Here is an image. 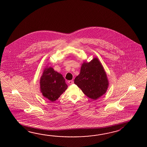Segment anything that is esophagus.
Masks as SVG:
<instances>
[{
    "label": "esophagus",
    "instance_id": "obj_1",
    "mask_svg": "<svg viewBox=\"0 0 147 147\" xmlns=\"http://www.w3.org/2000/svg\"><path fill=\"white\" fill-rule=\"evenodd\" d=\"M68 82L70 84H74V81H73V80H69V81H68Z\"/></svg>",
    "mask_w": 147,
    "mask_h": 147
}]
</instances>
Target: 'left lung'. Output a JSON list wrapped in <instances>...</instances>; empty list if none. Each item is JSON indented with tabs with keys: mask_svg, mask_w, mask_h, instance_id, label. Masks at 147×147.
<instances>
[{
	"mask_svg": "<svg viewBox=\"0 0 147 147\" xmlns=\"http://www.w3.org/2000/svg\"><path fill=\"white\" fill-rule=\"evenodd\" d=\"M74 83L93 100L105 94L109 85L106 73L96 57L89 63H82L80 74L75 78Z\"/></svg>",
	"mask_w": 147,
	"mask_h": 147,
	"instance_id": "obj_1",
	"label": "left lung"
}]
</instances>
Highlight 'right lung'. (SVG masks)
<instances>
[{"label": "right lung", "mask_w": 147, "mask_h": 147, "mask_svg": "<svg viewBox=\"0 0 147 147\" xmlns=\"http://www.w3.org/2000/svg\"><path fill=\"white\" fill-rule=\"evenodd\" d=\"M40 86L42 95L51 102L58 99L68 88L63 75L51 67L44 69L40 80Z\"/></svg>", "instance_id": "obj_1"}]
</instances>
